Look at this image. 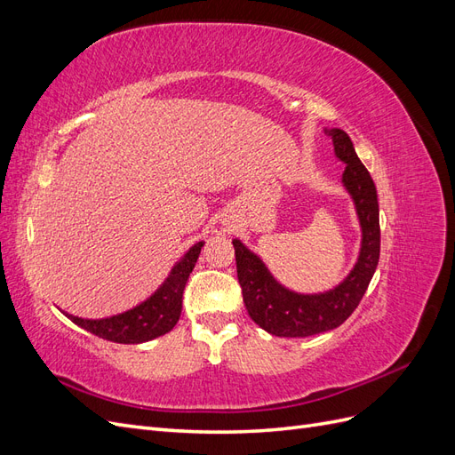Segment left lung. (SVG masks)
<instances>
[{
  "label": "left lung",
  "mask_w": 455,
  "mask_h": 455,
  "mask_svg": "<svg viewBox=\"0 0 455 455\" xmlns=\"http://www.w3.org/2000/svg\"><path fill=\"white\" fill-rule=\"evenodd\" d=\"M336 156L346 163L343 184L353 196L356 214L363 228L361 256L349 277L334 291L304 296L286 291L275 281L261 259L241 241L235 246L237 277L243 288V301L251 319L281 338H307L338 328L361 304L379 259V206L376 184L361 159L356 157L349 136L341 129H332Z\"/></svg>",
  "instance_id": "left-lung-1"
}]
</instances>
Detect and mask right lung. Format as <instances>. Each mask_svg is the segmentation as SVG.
I'll return each instance as SVG.
<instances>
[{"label": "right lung", "mask_w": 455, "mask_h": 455, "mask_svg": "<svg viewBox=\"0 0 455 455\" xmlns=\"http://www.w3.org/2000/svg\"><path fill=\"white\" fill-rule=\"evenodd\" d=\"M201 246L203 243L191 246L182 261H178L174 266L169 279L163 283L159 291L139 307L100 321L79 319V316L68 313L66 316L77 326L85 328L87 332L116 343H142L171 332L178 319H180L184 288L189 273L196 267Z\"/></svg>", "instance_id": "obj_1"}]
</instances>
